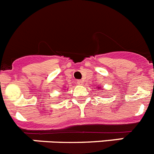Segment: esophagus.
<instances>
[{"instance_id": "34e87169", "label": "esophagus", "mask_w": 154, "mask_h": 154, "mask_svg": "<svg viewBox=\"0 0 154 154\" xmlns=\"http://www.w3.org/2000/svg\"><path fill=\"white\" fill-rule=\"evenodd\" d=\"M77 83H78V85H83V82L82 81V80H79V81L77 82Z\"/></svg>"}]
</instances>
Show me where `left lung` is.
I'll return each instance as SVG.
<instances>
[{
  "label": "left lung",
  "mask_w": 154,
  "mask_h": 154,
  "mask_svg": "<svg viewBox=\"0 0 154 154\" xmlns=\"http://www.w3.org/2000/svg\"><path fill=\"white\" fill-rule=\"evenodd\" d=\"M98 89H100V88H98Z\"/></svg>",
  "instance_id": "left-lung-1"
}]
</instances>
